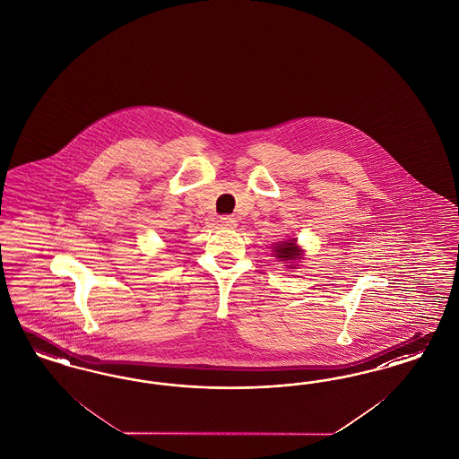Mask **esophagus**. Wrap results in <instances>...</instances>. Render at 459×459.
Here are the masks:
<instances>
[{
    "instance_id": "esophagus-1",
    "label": "esophagus",
    "mask_w": 459,
    "mask_h": 459,
    "mask_svg": "<svg viewBox=\"0 0 459 459\" xmlns=\"http://www.w3.org/2000/svg\"><path fill=\"white\" fill-rule=\"evenodd\" d=\"M219 225H221V229H232V227H236V221L232 219V217H229V215H223L219 219Z\"/></svg>"
}]
</instances>
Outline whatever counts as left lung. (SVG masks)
<instances>
[{
  "instance_id": "8db88e82",
  "label": "left lung",
  "mask_w": 459,
  "mask_h": 459,
  "mask_svg": "<svg viewBox=\"0 0 459 459\" xmlns=\"http://www.w3.org/2000/svg\"><path fill=\"white\" fill-rule=\"evenodd\" d=\"M274 251H276V257L278 259H281V261H295V259H299L300 257V249H299V246L295 244V240H290V242H283V244H278L276 247H274Z\"/></svg>"
}]
</instances>
